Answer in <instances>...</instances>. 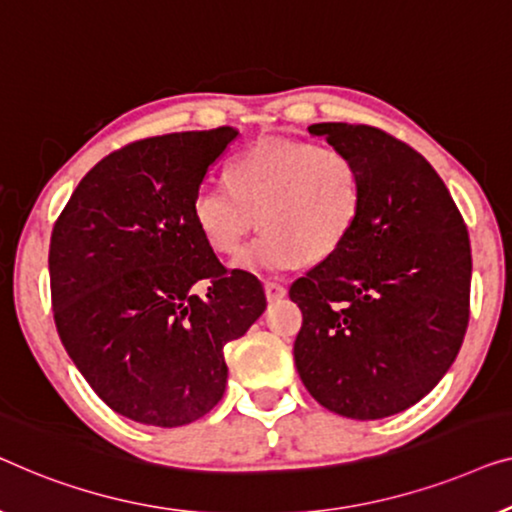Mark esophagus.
I'll use <instances>...</instances> for the list:
<instances>
[{
	"label": "esophagus",
	"mask_w": 512,
	"mask_h": 512,
	"mask_svg": "<svg viewBox=\"0 0 512 512\" xmlns=\"http://www.w3.org/2000/svg\"><path fill=\"white\" fill-rule=\"evenodd\" d=\"M264 292H266V299H269V301H278V299H283L285 294H287L285 285L271 283V280H266V283H264Z\"/></svg>",
	"instance_id": "obj_1"
}]
</instances>
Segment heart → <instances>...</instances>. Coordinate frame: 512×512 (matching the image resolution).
Returning a JSON list of instances; mask_svg holds the SVG:
<instances>
[{
    "label": "heart",
    "instance_id": "obj_1",
    "mask_svg": "<svg viewBox=\"0 0 512 512\" xmlns=\"http://www.w3.org/2000/svg\"><path fill=\"white\" fill-rule=\"evenodd\" d=\"M227 185L192 194V222L215 255L236 257L259 218L264 234L236 262L255 273L325 262L348 241L364 204L355 157L308 141L255 143L227 164Z\"/></svg>",
    "mask_w": 512,
    "mask_h": 512
}]
</instances>
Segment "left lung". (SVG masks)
I'll list each match as a JSON object with an SVG mask.
<instances>
[{
	"label": "left lung",
	"instance_id": "obj_1",
	"mask_svg": "<svg viewBox=\"0 0 512 512\" xmlns=\"http://www.w3.org/2000/svg\"><path fill=\"white\" fill-rule=\"evenodd\" d=\"M355 157L364 204L348 241L290 287L294 364L311 397L352 420L401 413L438 385L469 327L471 241L424 157L371 125L308 127Z\"/></svg>",
	"mask_w": 512,
	"mask_h": 512
}]
</instances>
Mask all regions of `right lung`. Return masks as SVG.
Instances as JSON below:
<instances>
[{
  "mask_svg": "<svg viewBox=\"0 0 512 512\" xmlns=\"http://www.w3.org/2000/svg\"><path fill=\"white\" fill-rule=\"evenodd\" d=\"M239 129L132 141L88 171L48 250L64 350L115 413L181 427L218 406L225 345L264 313L253 273L225 269L194 227L192 194ZM209 285L206 298L191 292Z\"/></svg>",
  "mask_w": 512,
  "mask_h": 512,
  "instance_id": "obj_1",
  "label": "right lung"
}]
</instances>
